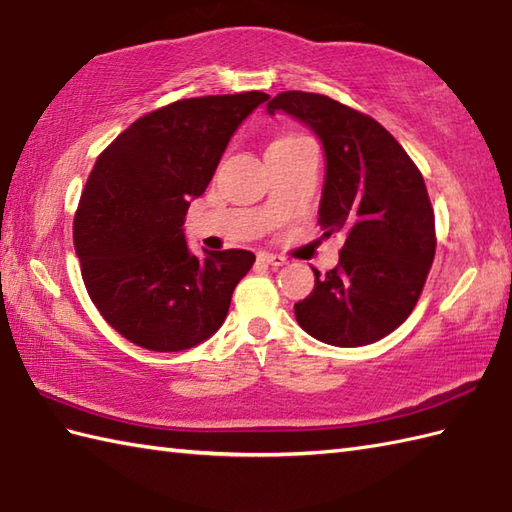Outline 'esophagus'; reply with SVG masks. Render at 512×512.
<instances>
[{
	"mask_svg": "<svg viewBox=\"0 0 512 512\" xmlns=\"http://www.w3.org/2000/svg\"><path fill=\"white\" fill-rule=\"evenodd\" d=\"M259 259H262V262H264V264H268V266H284V264H288V262H286V257L273 255V253H266V250H262V253H259Z\"/></svg>",
	"mask_w": 512,
	"mask_h": 512,
	"instance_id": "obj_1",
	"label": "esophagus"
}]
</instances>
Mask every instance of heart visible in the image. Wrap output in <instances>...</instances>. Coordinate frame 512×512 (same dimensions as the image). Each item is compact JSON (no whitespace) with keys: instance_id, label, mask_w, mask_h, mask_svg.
Returning a JSON list of instances; mask_svg holds the SVG:
<instances>
[{"instance_id":"obj_1","label":"heart","mask_w":512,"mask_h":512,"mask_svg":"<svg viewBox=\"0 0 512 512\" xmlns=\"http://www.w3.org/2000/svg\"><path fill=\"white\" fill-rule=\"evenodd\" d=\"M297 138H301V136H281V138H277L273 145H279V143H288V140H297Z\"/></svg>"}]
</instances>
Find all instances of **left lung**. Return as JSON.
<instances>
[{
	"instance_id": "obj_1",
	"label": "left lung",
	"mask_w": 512,
	"mask_h": 512,
	"mask_svg": "<svg viewBox=\"0 0 512 512\" xmlns=\"http://www.w3.org/2000/svg\"><path fill=\"white\" fill-rule=\"evenodd\" d=\"M284 110L310 125L325 149L319 222L345 233L339 264L314 270V290L295 303L317 341L358 347L394 332L416 308L436 257V217L422 173L387 129L358 110L312 92H281Z\"/></svg>"
}]
</instances>
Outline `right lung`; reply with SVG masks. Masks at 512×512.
<instances>
[{
	"mask_svg": "<svg viewBox=\"0 0 512 512\" xmlns=\"http://www.w3.org/2000/svg\"><path fill=\"white\" fill-rule=\"evenodd\" d=\"M264 101V92H242L169 103L96 158L74 213V248L96 310L134 345L189 350L224 323L255 255L228 248L195 257L182 224L235 129Z\"/></svg>",
	"mask_w": 512,
	"mask_h": 512,
	"instance_id": "obj_1",
	"label": "right lung"
}]
</instances>
